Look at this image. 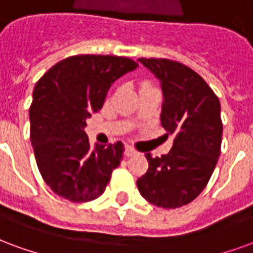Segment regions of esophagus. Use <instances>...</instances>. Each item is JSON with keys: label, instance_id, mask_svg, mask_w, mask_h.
<instances>
[{"label": "esophagus", "instance_id": "34e87169", "mask_svg": "<svg viewBox=\"0 0 253 253\" xmlns=\"http://www.w3.org/2000/svg\"><path fill=\"white\" fill-rule=\"evenodd\" d=\"M136 154V151H134L132 147H129V145H126L125 147V156H132V155Z\"/></svg>", "mask_w": 253, "mask_h": 253}]
</instances>
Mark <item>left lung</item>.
Instances as JSON below:
<instances>
[{
  "label": "left lung",
  "mask_w": 253,
  "mask_h": 253,
  "mask_svg": "<svg viewBox=\"0 0 253 253\" xmlns=\"http://www.w3.org/2000/svg\"><path fill=\"white\" fill-rule=\"evenodd\" d=\"M160 81V121L174 144L167 155L145 154L148 171L137 179L149 204L175 209L194 201L206 187L221 154L222 121L218 97L201 75L169 59L140 58Z\"/></svg>",
  "instance_id": "1"
}]
</instances>
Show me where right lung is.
Wrapping results in <instances>:
<instances>
[{"mask_svg": "<svg viewBox=\"0 0 253 253\" xmlns=\"http://www.w3.org/2000/svg\"><path fill=\"white\" fill-rule=\"evenodd\" d=\"M139 64L112 55H77L49 68L33 90L31 143L39 171L55 194L88 202L106 189L124 145L90 147L86 119L102 108L110 86Z\"/></svg>", "mask_w": 253, "mask_h": 253, "instance_id": "1", "label": "right lung"}]
</instances>
